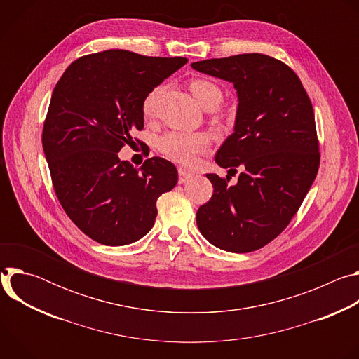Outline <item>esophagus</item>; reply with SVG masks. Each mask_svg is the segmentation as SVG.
<instances>
[{
    "label": "esophagus",
    "instance_id": "34e87169",
    "mask_svg": "<svg viewBox=\"0 0 359 359\" xmlns=\"http://www.w3.org/2000/svg\"><path fill=\"white\" fill-rule=\"evenodd\" d=\"M179 183H186L187 180H190L191 177H193V173H190V172H187L186 169H183V168H179Z\"/></svg>",
    "mask_w": 359,
    "mask_h": 359
}]
</instances>
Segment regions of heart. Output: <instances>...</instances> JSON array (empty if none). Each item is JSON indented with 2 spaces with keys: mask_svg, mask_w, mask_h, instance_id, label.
Masks as SVG:
<instances>
[{
  "mask_svg": "<svg viewBox=\"0 0 359 359\" xmlns=\"http://www.w3.org/2000/svg\"><path fill=\"white\" fill-rule=\"evenodd\" d=\"M189 89L197 100V104L208 111L216 109L223 100V90L220 86L206 78H193L189 82ZM163 90V85H156L143 97L142 112L146 118H155ZM158 147L170 161L190 166L196 162L200 153L209 147V137L204 133L172 130L159 137Z\"/></svg>",
  "mask_w": 359,
  "mask_h": 359,
  "instance_id": "1",
  "label": "heart"
}]
</instances>
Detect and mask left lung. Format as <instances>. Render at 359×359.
I'll use <instances>...</instances> for the list:
<instances>
[{
    "mask_svg": "<svg viewBox=\"0 0 359 359\" xmlns=\"http://www.w3.org/2000/svg\"><path fill=\"white\" fill-rule=\"evenodd\" d=\"M191 68L237 89L234 132L215 159L229 174L243 169L234 187L228 175H206L215 190L197 210V227L222 250H259L290 224L318 173L311 100L288 65L264 54L198 61Z\"/></svg>",
    "mask_w": 359,
    "mask_h": 359,
    "instance_id": "left-lung-1",
    "label": "left lung"
}]
</instances>
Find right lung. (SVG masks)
<instances>
[{"label": "right lung", "instance_id": "add662e5", "mask_svg": "<svg viewBox=\"0 0 359 359\" xmlns=\"http://www.w3.org/2000/svg\"><path fill=\"white\" fill-rule=\"evenodd\" d=\"M186 62L109 49L78 58L55 85L42 147L61 206L92 240L137 241L155 224L158 198L176 186L172 162L155 156L136 169L118 151L139 143L146 93Z\"/></svg>", "mask_w": 359, "mask_h": 359}]
</instances>
